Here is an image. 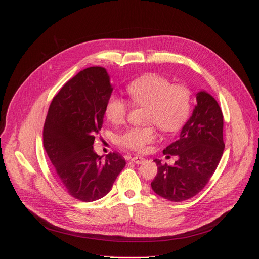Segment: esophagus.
Wrapping results in <instances>:
<instances>
[{
  "label": "esophagus",
  "instance_id": "34e87169",
  "mask_svg": "<svg viewBox=\"0 0 259 259\" xmlns=\"http://www.w3.org/2000/svg\"><path fill=\"white\" fill-rule=\"evenodd\" d=\"M131 160H132L133 162H135V164L140 165V164H143V162L145 161V158H144V157H141V156H134V157L131 158Z\"/></svg>",
  "mask_w": 259,
  "mask_h": 259
}]
</instances>
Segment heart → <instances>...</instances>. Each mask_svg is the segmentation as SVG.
<instances>
[{
  "instance_id": "1",
  "label": "heart",
  "mask_w": 259,
  "mask_h": 259,
  "mask_svg": "<svg viewBox=\"0 0 259 259\" xmlns=\"http://www.w3.org/2000/svg\"><path fill=\"white\" fill-rule=\"evenodd\" d=\"M131 100L138 105L149 106L148 121L164 131L178 130L189 115L191 108L190 91L157 74L137 78L127 87ZM128 104L116 94H111L105 105V115L113 124H120L128 113ZM157 139L153 127H132L118 135V143L134 151H144L147 145Z\"/></svg>"
}]
</instances>
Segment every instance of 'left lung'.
<instances>
[{
	"instance_id": "8db88e82",
	"label": "left lung",
	"mask_w": 259,
	"mask_h": 259,
	"mask_svg": "<svg viewBox=\"0 0 259 259\" xmlns=\"http://www.w3.org/2000/svg\"><path fill=\"white\" fill-rule=\"evenodd\" d=\"M224 116L216 100L206 91L196 93L192 115L184 125L178 141L164 154L178 155L173 166L154 159L157 174L151 183L153 191L171 201L191 198L205 188L224 153Z\"/></svg>"
}]
</instances>
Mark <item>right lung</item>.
<instances>
[{"label": "right lung", "instance_id": "1", "mask_svg": "<svg viewBox=\"0 0 259 259\" xmlns=\"http://www.w3.org/2000/svg\"><path fill=\"white\" fill-rule=\"evenodd\" d=\"M112 90L105 68L89 67L62 87L45 119L43 143L48 157L67 192L81 201L108 194L126 165L118 153L104 159L93 150Z\"/></svg>", "mask_w": 259, "mask_h": 259}]
</instances>
